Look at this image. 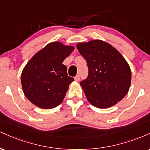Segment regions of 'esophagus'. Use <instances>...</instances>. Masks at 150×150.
<instances>
[{
	"mask_svg": "<svg viewBox=\"0 0 150 150\" xmlns=\"http://www.w3.org/2000/svg\"><path fill=\"white\" fill-rule=\"evenodd\" d=\"M80 80V75H77L75 77V80L76 81V82H78L79 80Z\"/></svg>",
	"mask_w": 150,
	"mask_h": 150,
	"instance_id": "esophagus-1",
	"label": "esophagus"
}]
</instances>
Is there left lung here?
I'll list each match as a JSON object with an SVG mask.
<instances>
[{
    "mask_svg": "<svg viewBox=\"0 0 150 150\" xmlns=\"http://www.w3.org/2000/svg\"><path fill=\"white\" fill-rule=\"evenodd\" d=\"M87 63L89 73L80 82L87 100L95 107H111L128 93L131 71L125 58L111 44L93 40L77 44Z\"/></svg>",
    "mask_w": 150,
    "mask_h": 150,
    "instance_id": "1",
    "label": "left lung"
}]
</instances>
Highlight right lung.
<instances>
[{
    "mask_svg": "<svg viewBox=\"0 0 150 150\" xmlns=\"http://www.w3.org/2000/svg\"><path fill=\"white\" fill-rule=\"evenodd\" d=\"M74 47L56 42L47 44L30 60L21 75L22 89L32 104L51 109L61 104L73 77L63 62Z\"/></svg>",
    "mask_w": 150,
    "mask_h": 150,
    "instance_id": "add662e5",
    "label": "right lung"
}]
</instances>
